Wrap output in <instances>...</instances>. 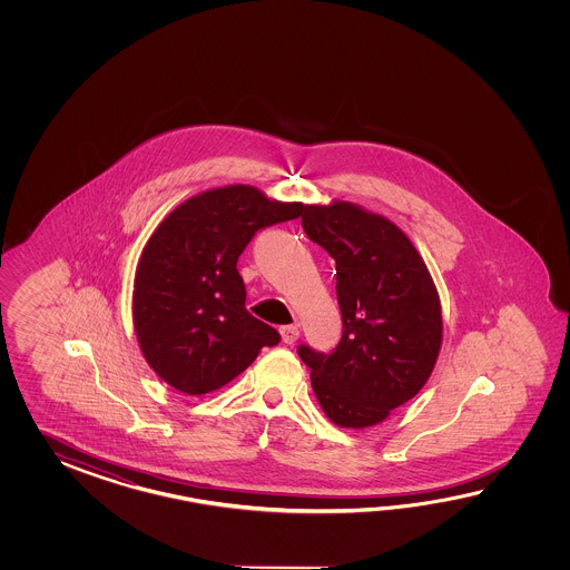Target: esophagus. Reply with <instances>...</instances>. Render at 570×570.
<instances>
[{
    "instance_id": "1",
    "label": "esophagus",
    "mask_w": 570,
    "mask_h": 570,
    "mask_svg": "<svg viewBox=\"0 0 570 570\" xmlns=\"http://www.w3.org/2000/svg\"><path fill=\"white\" fill-rule=\"evenodd\" d=\"M281 338L285 344H293L295 340L299 338V327L297 326H283L281 327Z\"/></svg>"
}]
</instances>
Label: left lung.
Here are the masks:
<instances>
[{"label":"left lung","instance_id":"1","mask_svg":"<svg viewBox=\"0 0 570 570\" xmlns=\"http://www.w3.org/2000/svg\"><path fill=\"white\" fill-rule=\"evenodd\" d=\"M302 226L336 261L342 338L330 352L302 344L297 354L334 424H379L434 371L442 344L434 281L410 238L363 207L303 206Z\"/></svg>","mask_w":570,"mask_h":570}]
</instances>
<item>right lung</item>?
I'll use <instances>...</instances> for the list:
<instances>
[{"instance_id": "add662e5", "label": "right lung", "mask_w": 570, "mask_h": 570, "mask_svg": "<svg viewBox=\"0 0 570 570\" xmlns=\"http://www.w3.org/2000/svg\"><path fill=\"white\" fill-rule=\"evenodd\" d=\"M302 209L230 185L195 195L160 222L136 268L132 315L146 363L170 387L216 391L263 346L279 344L275 327L248 314L236 263L256 232Z\"/></svg>"}]
</instances>
